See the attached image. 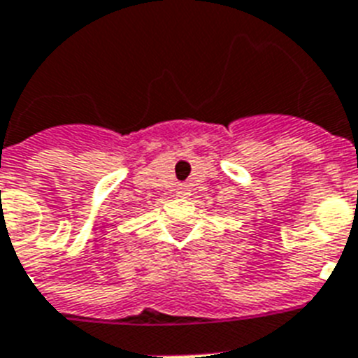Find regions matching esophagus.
I'll return each mask as SVG.
<instances>
[{"instance_id": "34e87169", "label": "esophagus", "mask_w": 358, "mask_h": 358, "mask_svg": "<svg viewBox=\"0 0 358 358\" xmlns=\"http://www.w3.org/2000/svg\"><path fill=\"white\" fill-rule=\"evenodd\" d=\"M176 194H178V196H187V194H189V187H187V185H180L178 193H176Z\"/></svg>"}]
</instances>
